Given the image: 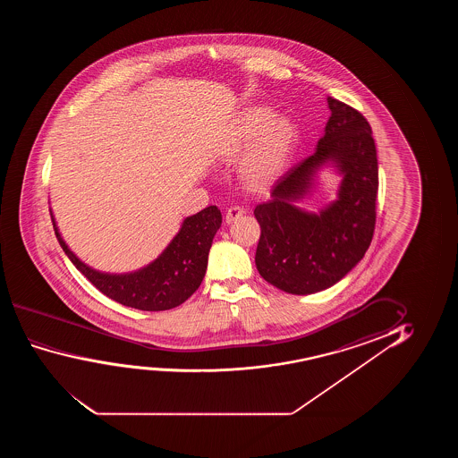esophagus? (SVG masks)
I'll return each mask as SVG.
<instances>
[{"instance_id":"1","label":"esophagus","mask_w":458,"mask_h":458,"mask_svg":"<svg viewBox=\"0 0 458 458\" xmlns=\"http://www.w3.org/2000/svg\"><path fill=\"white\" fill-rule=\"evenodd\" d=\"M244 208L238 207V205H233V207L228 208L225 213V222L226 224H232L234 220L239 219L242 214H244Z\"/></svg>"}]
</instances>
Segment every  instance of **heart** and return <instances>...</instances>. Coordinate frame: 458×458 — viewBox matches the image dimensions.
I'll return each mask as SVG.
<instances>
[{"label": "heart", "instance_id": "obj_1", "mask_svg": "<svg viewBox=\"0 0 458 458\" xmlns=\"http://www.w3.org/2000/svg\"><path fill=\"white\" fill-rule=\"evenodd\" d=\"M294 138L293 123L286 119H274L269 107H249L241 114L234 128V144L241 148L255 142L241 165L249 188H264L282 174Z\"/></svg>", "mask_w": 458, "mask_h": 458}]
</instances>
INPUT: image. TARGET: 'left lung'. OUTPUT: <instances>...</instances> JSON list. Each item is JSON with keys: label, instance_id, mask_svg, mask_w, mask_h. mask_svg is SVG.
Returning a JSON list of instances; mask_svg holds the SVG:
<instances>
[{"label": "left lung", "instance_id": "obj_1", "mask_svg": "<svg viewBox=\"0 0 458 458\" xmlns=\"http://www.w3.org/2000/svg\"><path fill=\"white\" fill-rule=\"evenodd\" d=\"M326 134L311 157L295 164L255 208L261 226L255 263L266 282L284 293L313 294L330 288L361 261L376 230L378 163L363 114L333 97ZM333 160L344 174L339 200L305 214L292 203L312 185L315 170Z\"/></svg>", "mask_w": 458, "mask_h": 458}]
</instances>
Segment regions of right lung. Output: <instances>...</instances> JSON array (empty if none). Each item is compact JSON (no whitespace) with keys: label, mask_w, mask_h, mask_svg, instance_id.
<instances>
[{"label":"right lung","mask_w":458,"mask_h":458,"mask_svg":"<svg viewBox=\"0 0 458 458\" xmlns=\"http://www.w3.org/2000/svg\"><path fill=\"white\" fill-rule=\"evenodd\" d=\"M51 220L65 255L100 293L125 307L164 311L182 305L200 286L214 234L222 224V214L219 208L208 207L191 216L182 222V230L161 257L144 269L125 276L101 274L81 263L64 242L53 216Z\"/></svg>","instance_id":"add662e5"}]
</instances>
